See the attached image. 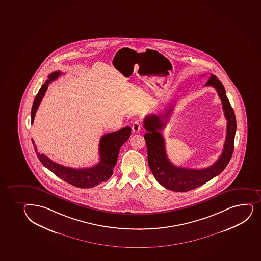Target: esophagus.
<instances>
[{
  "mask_svg": "<svg viewBox=\"0 0 261 261\" xmlns=\"http://www.w3.org/2000/svg\"><path fill=\"white\" fill-rule=\"evenodd\" d=\"M142 129V126L140 125V121H135L134 123H133L132 126V130L134 133H138L140 132V130Z\"/></svg>",
  "mask_w": 261,
  "mask_h": 261,
  "instance_id": "34e87169",
  "label": "esophagus"
}]
</instances>
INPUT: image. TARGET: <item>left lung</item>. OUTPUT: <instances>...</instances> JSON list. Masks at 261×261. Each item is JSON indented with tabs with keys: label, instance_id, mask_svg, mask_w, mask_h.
I'll use <instances>...</instances> for the list:
<instances>
[{
	"label": "left lung",
	"instance_id": "1",
	"mask_svg": "<svg viewBox=\"0 0 261 261\" xmlns=\"http://www.w3.org/2000/svg\"><path fill=\"white\" fill-rule=\"evenodd\" d=\"M205 86H212L216 89L222 101L225 117L227 121L224 148L217 161L210 167L199 170L184 168L174 166L169 160L166 154V142L161 132L166 127L173 106L166 107L165 113L161 115L152 114L144 119V127L147 131L144 138L147 146L149 167L155 179L163 187L170 191L185 192L204 185L227 167L233 154L236 132V115L226 95L224 86L213 74H211Z\"/></svg>",
	"mask_w": 261,
	"mask_h": 261
}]
</instances>
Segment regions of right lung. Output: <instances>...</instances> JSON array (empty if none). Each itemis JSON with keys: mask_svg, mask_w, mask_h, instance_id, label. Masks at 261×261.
Returning a JSON list of instances; mask_svg holds the SVG:
<instances>
[{"mask_svg": "<svg viewBox=\"0 0 261 261\" xmlns=\"http://www.w3.org/2000/svg\"><path fill=\"white\" fill-rule=\"evenodd\" d=\"M61 74L60 70L50 74L48 76L47 80L39 90L32 107V124L34 123V116L39 108V103L42 101L45 93L47 90L48 85L50 82L58 79ZM130 135H131V127L126 126L124 128L118 130L116 132L110 133L101 136L100 143H99L100 160L98 164H96L92 167L83 169L70 168L51 161L45 154L39 153L33 139H32V142L39 161L42 163L43 166H45L48 170H50L53 173L55 174L57 177H60L68 184L74 185L79 188L89 189L93 188L96 185H100L101 182H107L110 179L114 172L113 170L115 168L117 162L120 149L126 140H128Z\"/></svg>", "mask_w": 261, "mask_h": 261, "instance_id": "right-lung-1", "label": "right lung"}]
</instances>
